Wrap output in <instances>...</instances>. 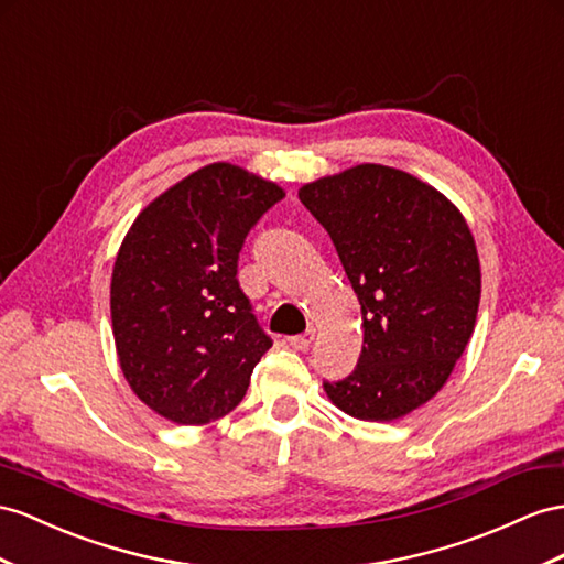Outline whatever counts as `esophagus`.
<instances>
[{
	"label": "esophagus",
	"instance_id": "obj_1",
	"mask_svg": "<svg viewBox=\"0 0 564 564\" xmlns=\"http://www.w3.org/2000/svg\"><path fill=\"white\" fill-rule=\"evenodd\" d=\"M288 343H291V348H295V350H307L314 343V328L305 330V334H300V336H293Z\"/></svg>",
	"mask_w": 564,
	"mask_h": 564
}]
</instances>
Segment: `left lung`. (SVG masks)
I'll list each match as a JSON object with an SVG mask.
<instances>
[{
	"instance_id": "left-lung-1",
	"label": "left lung",
	"mask_w": 564,
	"mask_h": 564,
	"mask_svg": "<svg viewBox=\"0 0 564 564\" xmlns=\"http://www.w3.org/2000/svg\"><path fill=\"white\" fill-rule=\"evenodd\" d=\"M297 197L328 230L362 307L359 362L324 391L355 420H400L441 391L474 334L481 264L471 230L441 191L383 164L316 178Z\"/></svg>"
}]
</instances>
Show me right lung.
Segmentation results:
<instances>
[{
	"label": "right lung",
	"instance_id": "right-lung-1",
	"mask_svg": "<svg viewBox=\"0 0 564 564\" xmlns=\"http://www.w3.org/2000/svg\"><path fill=\"white\" fill-rule=\"evenodd\" d=\"M285 191L214 162L144 207L111 271V330L131 391L173 424L228 414L271 348L238 285L245 236Z\"/></svg>",
	"mask_w": 564,
	"mask_h": 564
}]
</instances>
